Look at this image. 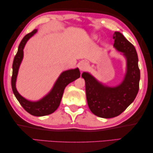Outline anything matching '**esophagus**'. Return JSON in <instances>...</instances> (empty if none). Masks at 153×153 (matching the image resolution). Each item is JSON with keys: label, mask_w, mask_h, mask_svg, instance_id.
Wrapping results in <instances>:
<instances>
[{"label": "esophagus", "mask_w": 153, "mask_h": 153, "mask_svg": "<svg viewBox=\"0 0 153 153\" xmlns=\"http://www.w3.org/2000/svg\"><path fill=\"white\" fill-rule=\"evenodd\" d=\"M79 68L81 71H85L89 68V64L87 62H81L79 65Z\"/></svg>", "instance_id": "1"}]
</instances>
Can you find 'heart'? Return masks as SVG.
I'll return each instance as SVG.
<instances>
[{
  "instance_id": "heart-1",
  "label": "heart",
  "mask_w": 153,
  "mask_h": 153,
  "mask_svg": "<svg viewBox=\"0 0 153 153\" xmlns=\"http://www.w3.org/2000/svg\"><path fill=\"white\" fill-rule=\"evenodd\" d=\"M97 36H96V35H94V36H93V39H94V40H96V39H97Z\"/></svg>"
}]
</instances>
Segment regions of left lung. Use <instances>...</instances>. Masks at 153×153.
<instances>
[{
  "label": "left lung",
  "instance_id": "obj_1",
  "mask_svg": "<svg viewBox=\"0 0 153 153\" xmlns=\"http://www.w3.org/2000/svg\"><path fill=\"white\" fill-rule=\"evenodd\" d=\"M114 47L121 52L127 60V71L123 81L116 87L104 85L89 72L81 76L85 81L87 104L93 113L105 119L121 114L136 98L139 90L140 71L136 50L119 32L113 34Z\"/></svg>",
  "mask_w": 153,
  "mask_h": 153
}]
</instances>
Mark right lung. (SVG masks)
Here are the masks:
<instances>
[{
	"label": "right lung",
	"instance_id": "obj_1",
	"mask_svg": "<svg viewBox=\"0 0 153 153\" xmlns=\"http://www.w3.org/2000/svg\"><path fill=\"white\" fill-rule=\"evenodd\" d=\"M37 30H34L30 33L26 34L20 42L18 51L14 57L13 62V74L11 77V87L15 96L19 104L28 113L36 117H42L53 113L59 107L63 96L65 87L71 82L79 78L81 73L78 68L68 70L62 72L54 84L51 91L41 100L36 102H31L20 95L17 91L16 82L17 73L24 56V48L26 42L31 36L36 33Z\"/></svg>",
	"mask_w": 153,
	"mask_h": 153
}]
</instances>
